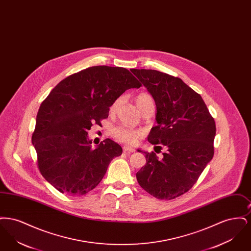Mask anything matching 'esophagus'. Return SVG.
<instances>
[{"instance_id": "obj_1", "label": "esophagus", "mask_w": 251, "mask_h": 251, "mask_svg": "<svg viewBox=\"0 0 251 251\" xmlns=\"http://www.w3.org/2000/svg\"><path fill=\"white\" fill-rule=\"evenodd\" d=\"M123 151L124 152H134L135 150L133 148H131V147H129V146H124L123 147Z\"/></svg>"}]
</instances>
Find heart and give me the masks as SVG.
<instances>
[{
  "label": "heart",
  "instance_id": "1",
  "mask_svg": "<svg viewBox=\"0 0 251 251\" xmlns=\"http://www.w3.org/2000/svg\"><path fill=\"white\" fill-rule=\"evenodd\" d=\"M120 101H121V99H118L113 103V105L111 106V112H114L117 110V108L119 107V105H120ZM135 102H136L137 107L139 108V110L142 112L147 106L153 103V100H152V98L149 94L141 93V94L136 96ZM114 136H115V138L120 140V142L135 144L137 143V141L142 136V131L135 130V129L130 128V127H126V126H120L114 130Z\"/></svg>",
  "mask_w": 251,
  "mask_h": 251
}]
</instances>
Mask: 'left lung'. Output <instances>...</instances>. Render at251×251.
<instances>
[{"instance_id": "obj_1", "label": "left lung", "mask_w": 251, "mask_h": 251, "mask_svg": "<svg viewBox=\"0 0 251 251\" xmlns=\"http://www.w3.org/2000/svg\"><path fill=\"white\" fill-rule=\"evenodd\" d=\"M131 72L155 101V127L148 141L166 148L159 159L152 151L136 173L144 190L159 200H173L186 193L214 156L215 123L201 96L181 79L154 70Z\"/></svg>"}]
</instances>
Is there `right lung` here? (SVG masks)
<instances>
[{
    "label": "right lung",
    "mask_w": 251,
    "mask_h": 251,
    "mask_svg": "<svg viewBox=\"0 0 251 251\" xmlns=\"http://www.w3.org/2000/svg\"><path fill=\"white\" fill-rule=\"evenodd\" d=\"M141 84L124 68L96 66L62 80L41 103L32 143L40 173L54 188L84 195L100 182L122 148L104 139L93 149L88 130L108 118L127 89Z\"/></svg>",
    "instance_id": "obj_1"
}]
</instances>
